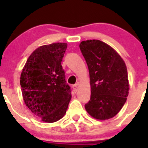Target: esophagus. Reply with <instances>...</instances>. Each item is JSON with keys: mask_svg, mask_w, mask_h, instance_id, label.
Instances as JSON below:
<instances>
[{"mask_svg": "<svg viewBox=\"0 0 148 148\" xmlns=\"http://www.w3.org/2000/svg\"><path fill=\"white\" fill-rule=\"evenodd\" d=\"M73 90L74 91V92H77L78 90V84H76L73 85Z\"/></svg>", "mask_w": 148, "mask_h": 148, "instance_id": "esophagus-1", "label": "esophagus"}]
</instances>
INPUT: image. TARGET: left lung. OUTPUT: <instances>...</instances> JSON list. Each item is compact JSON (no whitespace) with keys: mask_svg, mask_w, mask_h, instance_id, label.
Returning <instances> with one entry per match:
<instances>
[{"mask_svg":"<svg viewBox=\"0 0 148 148\" xmlns=\"http://www.w3.org/2000/svg\"><path fill=\"white\" fill-rule=\"evenodd\" d=\"M79 48L91 85L90 99L85 109L97 120L112 118L123 107L129 93L126 65L111 46L99 40L82 41Z\"/></svg>","mask_w":148,"mask_h":148,"instance_id":"left-lung-1","label":"left lung"}]
</instances>
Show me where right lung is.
I'll return each mask as SVG.
<instances>
[{
    "instance_id": "obj_1",
    "label": "right lung",
    "mask_w": 148,
    "mask_h": 148,
    "mask_svg": "<svg viewBox=\"0 0 148 148\" xmlns=\"http://www.w3.org/2000/svg\"><path fill=\"white\" fill-rule=\"evenodd\" d=\"M66 43L40 46L28 57L21 74L23 100L43 122H54L64 115L71 99L62 61Z\"/></svg>"
}]
</instances>
